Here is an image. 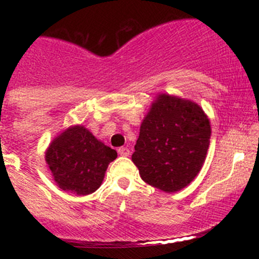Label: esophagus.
<instances>
[{
    "mask_svg": "<svg viewBox=\"0 0 259 259\" xmlns=\"http://www.w3.org/2000/svg\"><path fill=\"white\" fill-rule=\"evenodd\" d=\"M117 153H119L121 156H129L130 155V150L127 148H124V146L117 149Z\"/></svg>",
    "mask_w": 259,
    "mask_h": 259,
    "instance_id": "34e87169",
    "label": "esophagus"
}]
</instances>
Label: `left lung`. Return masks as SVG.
I'll return each instance as SVG.
<instances>
[{"label": "left lung", "mask_w": 259, "mask_h": 259, "mask_svg": "<svg viewBox=\"0 0 259 259\" xmlns=\"http://www.w3.org/2000/svg\"><path fill=\"white\" fill-rule=\"evenodd\" d=\"M210 133L209 120L199 105L164 94L143 120L132 159L145 183L177 192L202 169Z\"/></svg>", "instance_id": "8db88e82"}]
</instances>
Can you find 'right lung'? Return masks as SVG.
I'll use <instances>...</instances> for the list:
<instances>
[{
    "label": "right lung",
    "mask_w": 259,
    "mask_h": 259,
    "mask_svg": "<svg viewBox=\"0 0 259 259\" xmlns=\"http://www.w3.org/2000/svg\"><path fill=\"white\" fill-rule=\"evenodd\" d=\"M117 153L99 142L83 126L67 129L51 143L46 163L62 190L88 195L101 185L109 163Z\"/></svg>",
    "instance_id": "right-lung-1"
}]
</instances>
